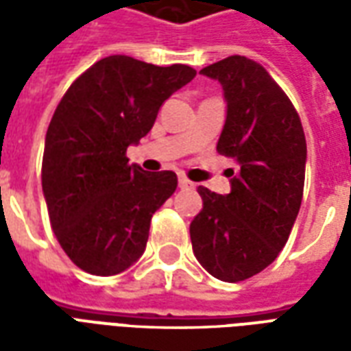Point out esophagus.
Here are the masks:
<instances>
[{
    "label": "esophagus",
    "instance_id": "esophagus-1",
    "mask_svg": "<svg viewBox=\"0 0 351 351\" xmlns=\"http://www.w3.org/2000/svg\"><path fill=\"white\" fill-rule=\"evenodd\" d=\"M178 186H180L182 190H191V188H193V182L188 180L186 176H180V178H178Z\"/></svg>",
    "mask_w": 351,
    "mask_h": 351
}]
</instances>
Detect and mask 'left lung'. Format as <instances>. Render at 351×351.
<instances>
[{"instance_id": "obj_1", "label": "left lung", "mask_w": 351, "mask_h": 351, "mask_svg": "<svg viewBox=\"0 0 351 351\" xmlns=\"http://www.w3.org/2000/svg\"><path fill=\"white\" fill-rule=\"evenodd\" d=\"M201 73L223 88L228 118L216 150L237 160L239 171L228 195L197 188L203 210L190 223L191 246L214 278L243 282L269 267L289 239L306 138L293 103L261 64L229 56Z\"/></svg>"}]
</instances>
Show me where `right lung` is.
Masks as SVG:
<instances>
[{
  "label": "right lung",
  "mask_w": 351,
  "mask_h": 351,
  "mask_svg": "<svg viewBox=\"0 0 351 351\" xmlns=\"http://www.w3.org/2000/svg\"><path fill=\"white\" fill-rule=\"evenodd\" d=\"M195 75L190 65L108 56L58 103L45 138L43 193L58 243L82 271L112 276L143 256L152 214L178 178L130 165L125 152L152 130L163 101Z\"/></svg>",
  "instance_id": "right-lung-1"
}]
</instances>
